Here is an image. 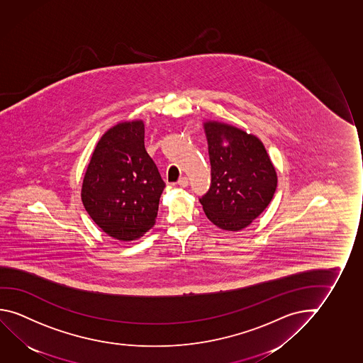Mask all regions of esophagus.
<instances>
[{"mask_svg":"<svg viewBox=\"0 0 363 363\" xmlns=\"http://www.w3.org/2000/svg\"><path fill=\"white\" fill-rule=\"evenodd\" d=\"M177 184H179V187H187L189 186V179L187 177H181L177 181Z\"/></svg>","mask_w":363,"mask_h":363,"instance_id":"esophagus-1","label":"esophagus"}]
</instances>
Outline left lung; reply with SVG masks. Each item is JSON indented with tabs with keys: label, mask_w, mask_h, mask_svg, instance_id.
I'll list each match as a JSON object with an SVG mask.
<instances>
[{
	"label": "left lung",
	"mask_w": 363,
	"mask_h": 363,
	"mask_svg": "<svg viewBox=\"0 0 363 363\" xmlns=\"http://www.w3.org/2000/svg\"><path fill=\"white\" fill-rule=\"evenodd\" d=\"M211 184L200 197L207 218L218 228L239 231L268 206L277 190V172L262 142L241 129L205 123ZM223 140L230 142L226 147Z\"/></svg>",
	"instance_id": "8db88e82"
}]
</instances>
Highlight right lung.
<instances>
[{"instance_id":"right-lung-1","label":"right lung","mask_w":363,"mask_h":363,"mask_svg":"<svg viewBox=\"0 0 363 363\" xmlns=\"http://www.w3.org/2000/svg\"><path fill=\"white\" fill-rule=\"evenodd\" d=\"M164 186L145 151L143 122L119 123L95 147L84 176L82 200L104 233L132 241L155 225Z\"/></svg>"}]
</instances>
